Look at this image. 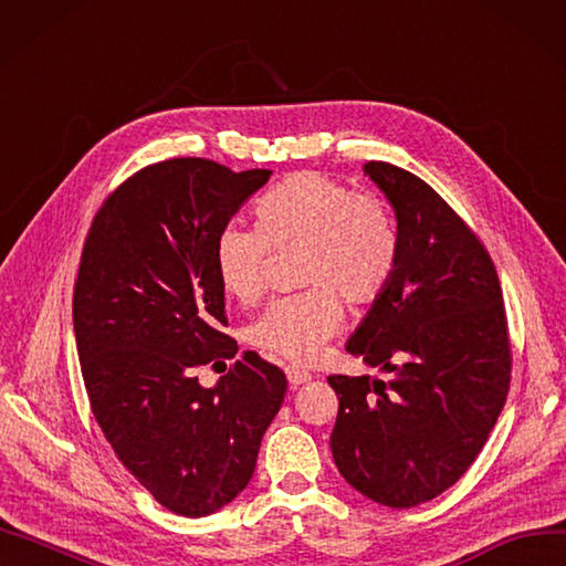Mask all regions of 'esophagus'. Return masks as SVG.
I'll list each match as a JSON object with an SVG mask.
<instances>
[{"label": "esophagus", "mask_w": 566, "mask_h": 566, "mask_svg": "<svg viewBox=\"0 0 566 566\" xmlns=\"http://www.w3.org/2000/svg\"><path fill=\"white\" fill-rule=\"evenodd\" d=\"M285 376L290 380V386H302V384H310L312 374L307 369H300V366H287Z\"/></svg>", "instance_id": "1"}]
</instances>
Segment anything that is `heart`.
Wrapping results in <instances>:
<instances>
[{
  "mask_svg": "<svg viewBox=\"0 0 566 566\" xmlns=\"http://www.w3.org/2000/svg\"><path fill=\"white\" fill-rule=\"evenodd\" d=\"M256 228L226 223L213 242V269L228 297L264 295L269 248L300 245L297 295L276 300L248 326V343L293 361L312 359L340 328L343 300L374 302L388 287L400 240L374 195L349 192L324 174L304 171L273 186L254 207Z\"/></svg>",
  "mask_w": 566,
  "mask_h": 566,
  "instance_id": "b5f03b06",
  "label": "heart"
}]
</instances>
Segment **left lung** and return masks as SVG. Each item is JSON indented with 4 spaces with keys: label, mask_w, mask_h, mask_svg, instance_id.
I'll return each instance as SVG.
<instances>
[{
    "label": "left lung",
    "mask_w": 566,
    "mask_h": 566,
    "mask_svg": "<svg viewBox=\"0 0 566 566\" xmlns=\"http://www.w3.org/2000/svg\"><path fill=\"white\" fill-rule=\"evenodd\" d=\"M364 174L395 211L400 254L345 349L392 374L331 376L333 460L357 493L407 510L476 460L510 390L512 353L491 256L421 178L386 161Z\"/></svg>",
    "instance_id": "left-lung-1"
}]
</instances>
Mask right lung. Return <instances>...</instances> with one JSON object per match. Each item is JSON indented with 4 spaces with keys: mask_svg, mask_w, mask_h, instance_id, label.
Here are the masks:
<instances>
[{
    "mask_svg": "<svg viewBox=\"0 0 566 566\" xmlns=\"http://www.w3.org/2000/svg\"><path fill=\"white\" fill-rule=\"evenodd\" d=\"M271 171L182 157L120 186L90 228L73 331L90 407L118 460L161 507L207 516L245 491L287 390L256 353L217 386L195 369L235 357L213 242Z\"/></svg>",
    "mask_w": 566,
    "mask_h": 566,
    "instance_id": "obj_1",
    "label": "right lung"
}]
</instances>
